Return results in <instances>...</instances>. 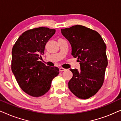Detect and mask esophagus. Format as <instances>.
<instances>
[{"label": "esophagus", "mask_w": 121, "mask_h": 121, "mask_svg": "<svg viewBox=\"0 0 121 121\" xmlns=\"http://www.w3.org/2000/svg\"><path fill=\"white\" fill-rule=\"evenodd\" d=\"M66 70L65 69H64V68H59V70L60 71V72H63V71H65Z\"/></svg>", "instance_id": "esophagus-1"}]
</instances>
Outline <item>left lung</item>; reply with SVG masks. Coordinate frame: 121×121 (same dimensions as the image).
Returning <instances> with one entry per match:
<instances>
[{
	"label": "left lung",
	"mask_w": 121,
	"mask_h": 121,
	"mask_svg": "<svg viewBox=\"0 0 121 121\" xmlns=\"http://www.w3.org/2000/svg\"><path fill=\"white\" fill-rule=\"evenodd\" d=\"M72 46V55L78 57L80 70L70 69L72 78L68 82L71 92L80 99L90 98L104 83L108 62L106 46L98 32L79 25L61 29Z\"/></svg>",
	"instance_id": "obj_1"
}]
</instances>
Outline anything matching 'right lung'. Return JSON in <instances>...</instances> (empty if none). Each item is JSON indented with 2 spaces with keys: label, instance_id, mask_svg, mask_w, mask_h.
<instances>
[{
  "label": "right lung",
  "instance_id": "add662e5",
  "mask_svg": "<svg viewBox=\"0 0 121 121\" xmlns=\"http://www.w3.org/2000/svg\"><path fill=\"white\" fill-rule=\"evenodd\" d=\"M55 32L54 29L43 27L29 30L22 34L13 47L11 70L21 89L32 96L45 94L59 74L58 68L39 61L46 44Z\"/></svg>",
  "mask_w": 121,
  "mask_h": 121
}]
</instances>
